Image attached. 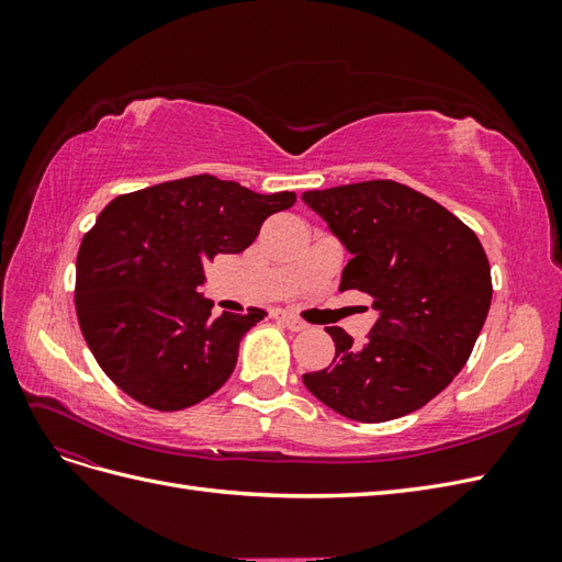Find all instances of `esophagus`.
Segmentation results:
<instances>
[{
  "instance_id": "34e87169",
  "label": "esophagus",
  "mask_w": 562,
  "mask_h": 562,
  "mask_svg": "<svg viewBox=\"0 0 562 562\" xmlns=\"http://www.w3.org/2000/svg\"><path fill=\"white\" fill-rule=\"evenodd\" d=\"M277 321H279V323H283V326H285L288 330H293V333H300V330L307 328V323L300 321V318H295L293 314H285V312L277 314Z\"/></svg>"
}]
</instances>
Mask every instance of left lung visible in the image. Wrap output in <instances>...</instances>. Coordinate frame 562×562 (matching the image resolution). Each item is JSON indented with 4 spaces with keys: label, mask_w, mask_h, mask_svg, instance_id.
<instances>
[{
    "label": "left lung",
    "mask_w": 562,
    "mask_h": 562,
    "mask_svg": "<svg viewBox=\"0 0 562 562\" xmlns=\"http://www.w3.org/2000/svg\"><path fill=\"white\" fill-rule=\"evenodd\" d=\"M351 252L339 291L372 297L380 316L363 345L342 328L328 368L304 386L356 422L419 411L464 368L492 300L479 236L434 199L394 180L339 184L302 194Z\"/></svg>",
    "instance_id": "obj_1"
}]
</instances>
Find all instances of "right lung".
<instances>
[{"instance_id": "1", "label": "right lung", "mask_w": 562, "mask_h": 562, "mask_svg": "<svg viewBox=\"0 0 562 562\" xmlns=\"http://www.w3.org/2000/svg\"><path fill=\"white\" fill-rule=\"evenodd\" d=\"M295 192L258 194L239 182L192 176L116 196L83 234L75 307L105 375L151 411L190 407L223 386L241 337L267 316H213L203 265L246 250Z\"/></svg>"}]
</instances>
